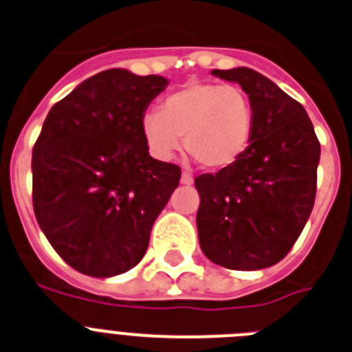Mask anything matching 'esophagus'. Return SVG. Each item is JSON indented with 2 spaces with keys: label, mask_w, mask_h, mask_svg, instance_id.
Instances as JSON below:
<instances>
[{
  "label": "esophagus",
  "mask_w": 352,
  "mask_h": 352,
  "mask_svg": "<svg viewBox=\"0 0 352 352\" xmlns=\"http://www.w3.org/2000/svg\"><path fill=\"white\" fill-rule=\"evenodd\" d=\"M180 182H182L184 186H192L195 179H192V175L189 172H184L182 173V179H180Z\"/></svg>",
  "instance_id": "esophagus-1"
}]
</instances>
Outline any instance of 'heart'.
<instances>
[{
  "label": "heart",
  "instance_id": "b5f03b06",
  "mask_svg": "<svg viewBox=\"0 0 352 352\" xmlns=\"http://www.w3.org/2000/svg\"><path fill=\"white\" fill-rule=\"evenodd\" d=\"M254 131V107L238 85L192 81L170 94L161 109L142 118L151 153L170 160L184 139L186 151L205 168L231 166L241 157Z\"/></svg>",
  "mask_w": 352,
  "mask_h": 352
}]
</instances>
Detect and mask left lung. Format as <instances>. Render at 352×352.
Listing matches in <instances>:
<instances>
[{
    "label": "left lung",
    "instance_id": "1",
    "mask_svg": "<svg viewBox=\"0 0 352 352\" xmlns=\"http://www.w3.org/2000/svg\"><path fill=\"white\" fill-rule=\"evenodd\" d=\"M212 74L248 94L254 131L236 163L195 179L199 246L222 267H271L292 250L313 212L320 140L304 107L261 72L236 67Z\"/></svg>",
    "mask_w": 352,
    "mask_h": 352
}]
</instances>
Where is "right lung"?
<instances>
[{"instance_id":"obj_1","label":"right lung","mask_w":352,"mask_h":352,"mask_svg":"<svg viewBox=\"0 0 352 352\" xmlns=\"http://www.w3.org/2000/svg\"><path fill=\"white\" fill-rule=\"evenodd\" d=\"M163 76L107 69L58 100L32 149V206L72 269L109 278L142 261L154 221L180 180L149 156L142 118Z\"/></svg>"}]
</instances>
